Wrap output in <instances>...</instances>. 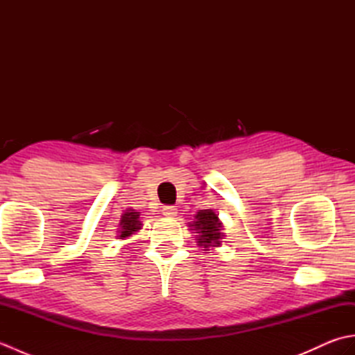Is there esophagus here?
I'll return each instance as SVG.
<instances>
[{"label": "esophagus", "mask_w": 355, "mask_h": 355, "mask_svg": "<svg viewBox=\"0 0 355 355\" xmlns=\"http://www.w3.org/2000/svg\"><path fill=\"white\" fill-rule=\"evenodd\" d=\"M163 215L168 216V218H173L177 216V207L175 206H163Z\"/></svg>", "instance_id": "1"}]
</instances>
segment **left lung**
I'll list each match as a JSON object with an SVG mask.
<instances>
[{
    "label": "left lung",
    "instance_id": "obj_1",
    "mask_svg": "<svg viewBox=\"0 0 355 355\" xmlns=\"http://www.w3.org/2000/svg\"><path fill=\"white\" fill-rule=\"evenodd\" d=\"M191 225V230H195V233H198V245L205 247V250H209L212 247L221 245V239L225 236L221 232L223 224L220 221V218L214 212L212 209H205L200 210L195 215V221Z\"/></svg>",
    "mask_w": 355,
    "mask_h": 355
}]
</instances>
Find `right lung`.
<instances>
[{
  "mask_svg": "<svg viewBox=\"0 0 355 355\" xmlns=\"http://www.w3.org/2000/svg\"><path fill=\"white\" fill-rule=\"evenodd\" d=\"M141 221H140V212H135L132 209H128L126 212L120 218V224H119V238L125 239L128 236L134 235L135 232H139L141 229Z\"/></svg>",
  "mask_w": 355,
  "mask_h": 355,
  "instance_id": "obj_1",
  "label": "right lung"
}]
</instances>
